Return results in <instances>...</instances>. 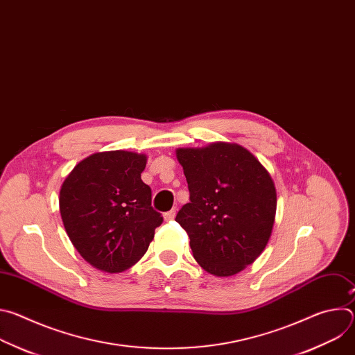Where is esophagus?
Segmentation results:
<instances>
[{
    "label": "esophagus",
    "mask_w": 355,
    "mask_h": 355,
    "mask_svg": "<svg viewBox=\"0 0 355 355\" xmlns=\"http://www.w3.org/2000/svg\"><path fill=\"white\" fill-rule=\"evenodd\" d=\"M174 218H175V209H171V211H168V212L164 214V219H166V220H173Z\"/></svg>",
    "instance_id": "34e87169"
}]
</instances>
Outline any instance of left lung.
Instances as JSON below:
<instances>
[{"instance_id":"left-lung-1","label":"left lung","mask_w":355,"mask_h":355,"mask_svg":"<svg viewBox=\"0 0 355 355\" xmlns=\"http://www.w3.org/2000/svg\"><path fill=\"white\" fill-rule=\"evenodd\" d=\"M175 155L191 199L175 220L188 233L193 259L216 277L243 271L272 233L277 191L270 173L237 143L180 147Z\"/></svg>"}]
</instances>
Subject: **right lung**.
I'll return each instance as SVG.
<instances>
[{"label":"right lung","mask_w":355,"mask_h":355,"mask_svg":"<svg viewBox=\"0 0 355 355\" xmlns=\"http://www.w3.org/2000/svg\"><path fill=\"white\" fill-rule=\"evenodd\" d=\"M146 163L147 156L135 151H99L62 184L59 207L67 236L96 270L115 274L135 266L163 222L140 177Z\"/></svg>","instance_id":"right-lung-1"}]
</instances>
